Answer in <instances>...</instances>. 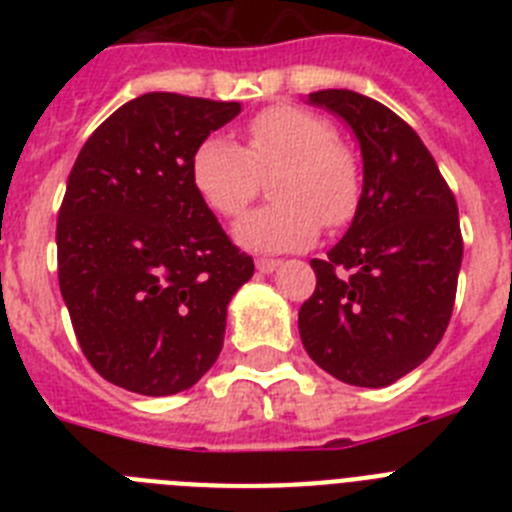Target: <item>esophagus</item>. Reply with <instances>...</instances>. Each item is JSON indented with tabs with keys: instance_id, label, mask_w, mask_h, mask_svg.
Returning a JSON list of instances; mask_svg holds the SVG:
<instances>
[{
	"instance_id": "1",
	"label": "esophagus",
	"mask_w": 512,
	"mask_h": 512,
	"mask_svg": "<svg viewBox=\"0 0 512 512\" xmlns=\"http://www.w3.org/2000/svg\"><path fill=\"white\" fill-rule=\"evenodd\" d=\"M279 264H282L279 259H259L256 261V269H259L261 274H271L274 269H279Z\"/></svg>"
}]
</instances>
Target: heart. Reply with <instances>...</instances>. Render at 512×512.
I'll return each mask as SVG.
<instances>
[{
    "label": "heart",
    "mask_w": 512,
    "mask_h": 512,
    "mask_svg": "<svg viewBox=\"0 0 512 512\" xmlns=\"http://www.w3.org/2000/svg\"><path fill=\"white\" fill-rule=\"evenodd\" d=\"M274 205L235 225L248 251L282 253L310 246L320 223L343 228L361 202V166L333 122L297 104H271L246 122V146L210 135L194 148L192 182L220 217H238L273 176Z\"/></svg>",
    "instance_id": "1"
}]
</instances>
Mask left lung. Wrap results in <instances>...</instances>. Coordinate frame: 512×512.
I'll return each instance as SVG.
<instances>
[{
  "label": "left lung",
  "mask_w": 512,
  "mask_h": 512,
  "mask_svg": "<svg viewBox=\"0 0 512 512\" xmlns=\"http://www.w3.org/2000/svg\"><path fill=\"white\" fill-rule=\"evenodd\" d=\"M359 138L364 189L354 223L325 259H312L315 292L300 307L310 359L356 387H387L433 354L459 282L454 192L408 122L351 89L312 92Z\"/></svg>",
  "instance_id": "8db88e82"
}]
</instances>
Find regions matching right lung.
<instances>
[{
  "instance_id": "obj_1",
  "label": "right lung",
  "mask_w": 512,
  "mask_h": 512,
  "mask_svg": "<svg viewBox=\"0 0 512 512\" xmlns=\"http://www.w3.org/2000/svg\"><path fill=\"white\" fill-rule=\"evenodd\" d=\"M238 102L148 92L89 135L58 210V284L76 341L107 382L148 397L200 382L230 297L253 277L194 189V148Z\"/></svg>"
}]
</instances>
